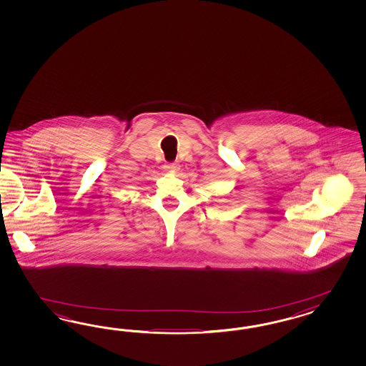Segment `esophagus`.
<instances>
[{"label": "esophagus", "mask_w": 366, "mask_h": 366, "mask_svg": "<svg viewBox=\"0 0 366 366\" xmlns=\"http://www.w3.org/2000/svg\"><path fill=\"white\" fill-rule=\"evenodd\" d=\"M164 169L167 170V172H177L178 169H179V165H178L177 162H167L164 165Z\"/></svg>", "instance_id": "obj_1"}]
</instances>
